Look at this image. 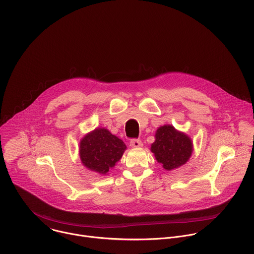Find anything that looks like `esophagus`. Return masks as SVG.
Wrapping results in <instances>:
<instances>
[{"label": "esophagus", "instance_id": "34e87169", "mask_svg": "<svg viewBox=\"0 0 254 254\" xmlns=\"http://www.w3.org/2000/svg\"><path fill=\"white\" fill-rule=\"evenodd\" d=\"M129 146L131 148H140L142 146V142L138 138H131L129 141Z\"/></svg>", "mask_w": 254, "mask_h": 254}]
</instances>
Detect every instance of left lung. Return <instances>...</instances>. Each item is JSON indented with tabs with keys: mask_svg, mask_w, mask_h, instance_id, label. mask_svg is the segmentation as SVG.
<instances>
[{
	"mask_svg": "<svg viewBox=\"0 0 254 254\" xmlns=\"http://www.w3.org/2000/svg\"><path fill=\"white\" fill-rule=\"evenodd\" d=\"M152 152L164 169L171 171L184 165L192 154V141L184 133L177 131L172 126L158 128Z\"/></svg>",
	"mask_w": 254,
	"mask_h": 254,
	"instance_id": "left-lung-1",
	"label": "left lung"
}]
</instances>
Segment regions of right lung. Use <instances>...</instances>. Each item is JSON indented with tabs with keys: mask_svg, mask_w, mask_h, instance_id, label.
<instances>
[{
	"mask_svg": "<svg viewBox=\"0 0 254 254\" xmlns=\"http://www.w3.org/2000/svg\"><path fill=\"white\" fill-rule=\"evenodd\" d=\"M127 146L105 128H97L80 141V159L91 171L105 175L121 160Z\"/></svg>",
	"mask_w": 254,
	"mask_h": 254,
	"instance_id": "obj_1",
	"label": "right lung"
}]
</instances>
